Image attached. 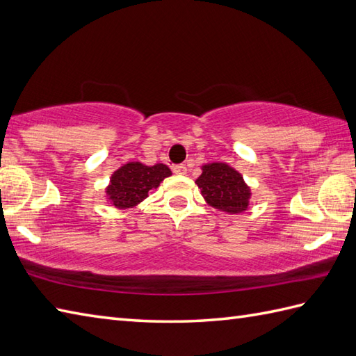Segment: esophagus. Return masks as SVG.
<instances>
[{
    "mask_svg": "<svg viewBox=\"0 0 356 356\" xmlns=\"http://www.w3.org/2000/svg\"><path fill=\"white\" fill-rule=\"evenodd\" d=\"M173 173H177V175H186L187 173L186 164H177V166H173Z\"/></svg>",
    "mask_w": 356,
    "mask_h": 356,
    "instance_id": "34e87169",
    "label": "esophagus"
}]
</instances>
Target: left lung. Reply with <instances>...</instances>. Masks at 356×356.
Here are the masks:
<instances>
[{
  "label": "left lung",
  "instance_id": "obj_1",
  "mask_svg": "<svg viewBox=\"0 0 356 356\" xmlns=\"http://www.w3.org/2000/svg\"><path fill=\"white\" fill-rule=\"evenodd\" d=\"M201 169L196 184L208 205L229 214L248 210L252 192L238 170L220 161L202 164Z\"/></svg>",
  "mask_w": 356,
  "mask_h": 356
}]
</instances>
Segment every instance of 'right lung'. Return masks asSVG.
<instances>
[{
    "label": "right lung",
    "instance_id": "right-lung-1",
    "mask_svg": "<svg viewBox=\"0 0 356 356\" xmlns=\"http://www.w3.org/2000/svg\"><path fill=\"white\" fill-rule=\"evenodd\" d=\"M170 175V169L163 163L148 166L142 161H128L111 173L106 199L118 210L134 208Z\"/></svg>",
    "mask_w": 356,
    "mask_h": 356
}]
</instances>
